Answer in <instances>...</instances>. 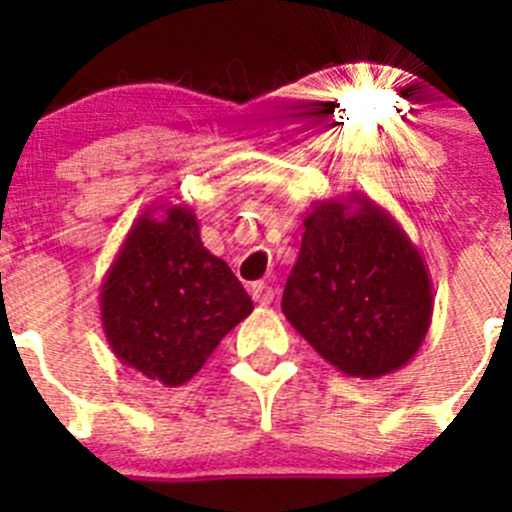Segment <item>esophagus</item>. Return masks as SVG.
Here are the masks:
<instances>
[{
  "label": "esophagus",
  "instance_id": "1",
  "mask_svg": "<svg viewBox=\"0 0 512 512\" xmlns=\"http://www.w3.org/2000/svg\"><path fill=\"white\" fill-rule=\"evenodd\" d=\"M252 299H255L257 304H262V307H267V304H272V299H275V289L265 285V282H257V285H252Z\"/></svg>",
  "mask_w": 512,
  "mask_h": 512
}]
</instances>
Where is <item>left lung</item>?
Here are the masks:
<instances>
[{
  "label": "left lung",
  "mask_w": 512,
  "mask_h": 512,
  "mask_svg": "<svg viewBox=\"0 0 512 512\" xmlns=\"http://www.w3.org/2000/svg\"><path fill=\"white\" fill-rule=\"evenodd\" d=\"M282 312L342 374L409 364L433 314L431 275L404 227L366 195L319 200L304 218Z\"/></svg>",
  "instance_id": "left-lung-1"
}]
</instances>
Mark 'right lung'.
Here are the masks:
<instances>
[{
  "instance_id": "right-lung-1",
  "label": "right lung",
  "mask_w": 512,
  "mask_h": 512,
  "mask_svg": "<svg viewBox=\"0 0 512 512\" xmlns=\"http://www.w3.org/2000/svg\"><path fill=\"white\" fill-rule=\"evenodd\" d=\"M103 334L113 354L165 386L193 379L252 299L200 240L185 205L148 208L103 277Z\"/></svg>"
}]
</instances>
